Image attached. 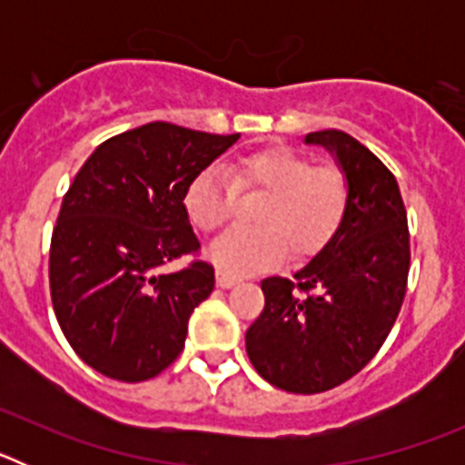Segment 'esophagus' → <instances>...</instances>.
Returning a JSON list of instances; mask_svg holds the SVG:
<instances>
[{
	"mask_svg": "<svg viewBox=\"0 0 465 465\" xmlns=\"http://www.w3.org/2000/svg\"><path fill=\"white\" fill-rule=\"evenodd\" d=\"M237 282H240V277H235V274L223 272V270H219V272H216V283H219L221 289H230V286H235Z\"/></svg>",
	"mask_w": 465,
	"mask_h": 465,
	"instance_id": "obj_1",
	"label": "esophagus"
}]
</instances>
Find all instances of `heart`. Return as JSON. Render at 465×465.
Instances as JSON below:
<instances>
[{
	"mask_svg": "<svg viewBox=\"0 0 465 465\" xmlns=\"http://www.w3.org/2000/svg\"><path fill=\"white\" fill-rule=\"evenodd\" d=\"M262 193L253 230H232L209 249V258L230 274L314 256L335 237L351 203V183L340 165L314 160L286 146L244 153L221 167H204L183 188V212L204 235L219 232L235 212L237 195Z\"/></svg>",
	"mask_w": 465,
	"mask_h": 465,
	"instance_id": "1",
	"label": "heart"
}]
</instances>
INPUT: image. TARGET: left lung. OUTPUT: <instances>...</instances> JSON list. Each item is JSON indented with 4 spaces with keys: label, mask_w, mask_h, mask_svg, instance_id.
<instances>
[{
    "label": "left lung",
    "mask_w": 465,
    "mask_h": 465,
    "mask_svg": "<svg viewBox=\"0 0 465 465\" xmlns=\"http://www.w3.org/2000/svg\"><path fill=\"white\" fill-rule=\"evenodd\" d=\"M305 142L338 155L351 203L293 279H262L265 307L246 331V354L277 389L322 393L363 371L389 338L408 289L410 230L396 176L359 139L322 130Z\"/></svg>",
    "instance_id": "1"
}]
</instances>
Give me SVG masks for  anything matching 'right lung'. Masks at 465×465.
<instances>
[{"instance_id": "obj_1", "label": "right lung", "mask_w": 465, "mask_h": 465, "mask_svg": "<svg viewBox=\"0 0 465 465\" xmlns=\"http://www.w3.org/2000/svg\"><path fill=\"white\" fill-rule=\"evenodd\" d=\"M237 139L146 123L102 142L74 176L53 228L48 282L64 338L102 375L151 380L182 354L188 319L213 291L183 188ZM183 255L192 261L167 273Z\"/></svg>"}]
</instances>
